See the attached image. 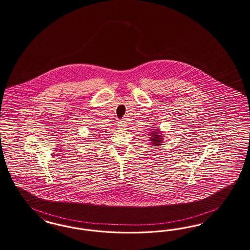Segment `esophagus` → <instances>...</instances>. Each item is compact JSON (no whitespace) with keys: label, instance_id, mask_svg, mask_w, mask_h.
I'll return each mask as SVG.
<instances>
[{"label":"esophagus","instance_id":"esophagus-1","mask_svg":"<svg viewBox=\"0 0 250 250\" xmlns=\"http://www.w3.org/2000/svg\"><path fill=\"white\" fill-rule=\"evenodd\" d=\"M118 126L120 127L121 129H125V128H126V126H127L126 122L124 120L119 121V122H118Z\"/></svg>","mask_w":250,"mask_h":250}]
</instances>
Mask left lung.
I'll list each match as a JSON object with an SVG mask.
<instances>
[{"mask_svg":"<svg viewBox=\"0 0 250 250\" xmlns=\"http://www.w3.org/2000/svg\"><path fill=\"white\" fill-rule=\"evenodd\" d=\"M155 130V132H153V133H151L150 134V136H151V138H150V140H151V143L154 145V146H159V145H161V143H162V137L163 136H161L158 132H160V131H158V130Z\"/></svg>","mask_w":250,"mask_h":250,"instance_id":"8db88e82","label":"left lung"}]
</instances>
